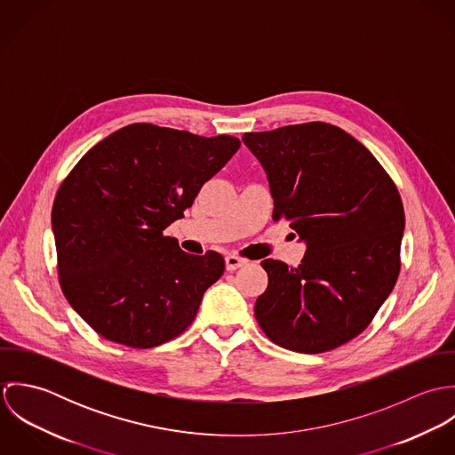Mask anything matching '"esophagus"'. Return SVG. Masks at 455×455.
<instances>
[{
    "label": "esophagus",
    "instance_id": "esophagus-1",
    "mask_svg": "<svg viewBox=\"0 0 455 455\" xmlns=\"http://www.w3.org/2000/svg\"><path fill=\"white\" fill-rule=\"evenodd\" d=\"M245 264H247V260L242 259L238 256H228L226 258V269L228 271H235V269H238V267H242Z\"/></svg>",
    "mask_w": 455,
    "mask_h": 455
}]
</instances>
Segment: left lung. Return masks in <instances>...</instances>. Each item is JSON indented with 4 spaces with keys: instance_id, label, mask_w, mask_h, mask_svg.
Listing matches in <instances>:
<instances>
[{
    "instance_id": "8db88e82",
    "label": "left lung",
    "mask_w": 455,
    "mask_h": 455,
    "mask_svg": "<svg viewBox=\"0 0 455 455\" xmlns=\"http://www.w3.org/2000/svg\"><path fill=\"white\" fill-rule=\"evenodd\" d=\"M269 182L273 220L307 245L298 267L264 259L254 312L276 345L319 354L361 334L399 275L404 210L375 156L332 124L245 132ZM294 235V236H296Z\"/></svg>"
}]
</instances>
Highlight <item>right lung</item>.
Segmentation results:
<instances>
[{"instance_id": "1", "label": "right lung", "mask_w": 455, "mask_h": 455, "mask_svg": "<svg viewBox=\"0 0 455 455\" xmlns=\"http://www.w3.org/2000/svg\"><path fill=\"white\" fill-rule=\"evenodd\" d=\"M240 145L138 123L94 145L66 177L52 206L60 283L103 338L150 348L195 321L224 258L188 254L163 231Z\"/></svg>"}]
</instances>
